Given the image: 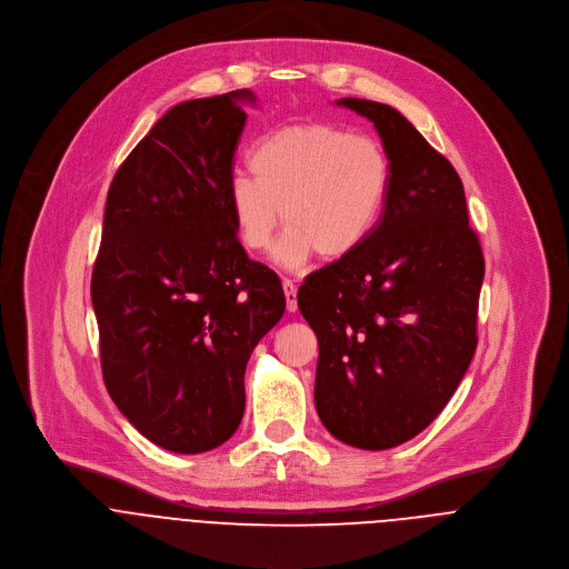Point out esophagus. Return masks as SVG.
Here are the masks:
<instances>
[{"instance_id": "34e87169", "label": "esophagus", "mask_w": 569, "mask_h": 569, "mask_svg": "<svg viewBox=\"0 0 569 569\" xmlns=\"http://www.w3.org/2000/svg\"><path fill=\"white\" fill-rule=\"evenodd\" d=\"M283 292H286V306L290 312L297 310V286L290 279H283Z\"/></svg>"}]
</instances>
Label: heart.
I'll return each mask as SVG.
<instances>
[{
	"instance_id": "heart-1",
	"label": "heart",
	"mask_w": 569,
	"mask_h": 569,
	"mask_svg": "<svg viewBox=\"0 0 569 569\" xmlns=\"http://www.w3.org/2000/svg\"><path fill=\"white\" fill-rule=\"evenodd\" d=\"M250 177L228 188L234 230L243 248H270L279 223L288 228L277 261L299 268L315 252L323 261L352 254L375 230L390 188L383 146L330 123L286 126L250 154Z\"/></svg>"
}]
</instances>
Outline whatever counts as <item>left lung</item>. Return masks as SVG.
Returning <instances> with one entry per match:
<instances>
[{"label": "left lung", "instance_id": "obj_1", "mask_svg": "<svg viewBox=\"0 0 569 569\" xmlns=\"http://www.w3.org/2000/svg\"><path fill=\"white\" fill-rule=\"evenodd\" d=\"M390 159L383 214L297 292L317 335L315 406L339 441L397 448L448 406L477 350L483 250L455 166L392 106L346 97Z\"/></svg>", "mask_w": 569, "mask_h": 569}]
</instances>
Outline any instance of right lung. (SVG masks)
I'll list each match as a JSON object with an SVG mask.
<instances>
[{"mask_svg": "<svg viewBox=\"0 0 569 569\" xmlns=\"http://www.w3.org/2000/svg\"><path fill=\"white\" fill-rule=\"evenodd\" d=\"M248 88L172 106L119 166L90 295L103 383L154 446L199 455L246 408V363L283 317L279 277L248 259L228 188Z\"/></svg>", "mask_w": 569, "mask_h": 569, "instance_id": "right-lung-1", "label": "right lung"}]
</instances>
